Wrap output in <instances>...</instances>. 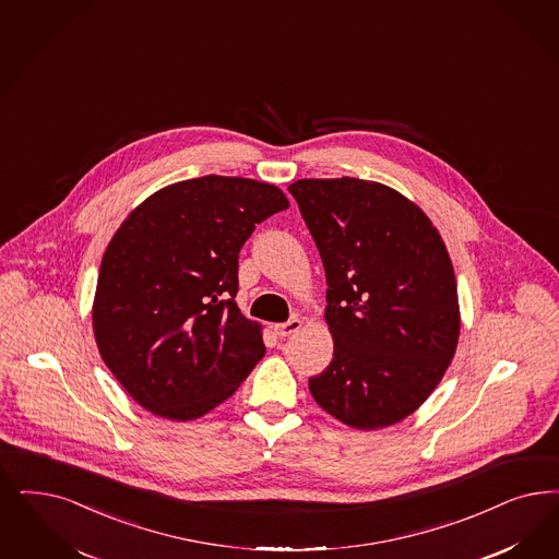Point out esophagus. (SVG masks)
<instances>
[{
  "label": "esophagus",
  "mask_w": 559,
  "mask_h": 559,
  "mask_svg": "<svg viewBox=\"0 0 559 559\" xmlns=\"http://www.w3.org/2000/svg\"><path fill=\"white\" fill-rule=\"evenodd\" d=\"M299 328H301V320L293 318V320H289V322H283V324H274L272 330H274V334H276L278 338H287V336H290V334H295Z\"/></svg>",
  "instance_id": "obj_1"
}]
</instances>
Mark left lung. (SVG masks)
I'll list each match as a JSON object with an SVG mask.
<instances>
[{"instance_id":"obj_1","label":"left lung","mask_w":559,"mask_h":559,"mask_svg":"<svg viewBox=\"0 0 559 559\" xmlns=\"http://www.w3.org/2000/svg\"><path fill=\"white\" fill-rule=\"evenodd\" d=\"M289 192L326 270L332 364L309 380L341 424H399L429 399L461 336L442 235L413 200L357 177L299 179Z\"/></svg>"}]
</instances>
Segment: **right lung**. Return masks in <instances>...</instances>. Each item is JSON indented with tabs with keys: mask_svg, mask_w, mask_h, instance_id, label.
Listing matches in <instances>:
<instances>
[{
	"mask_svg": "<svg viewBox=\"0 0 559 559\" xmlns=\"http://www.w3.org/2000/svg\"><path fill=\"white\" fill-rule=\"evenodd\" d=\"M289 209L272 183L204 175L148 195L100 260L98 353L138 405L192 421L225 403L264 357L237 304V260L258 223Z\"/></svg>",
	"mask_w": 559,
	"mask_h": 559,
	"instance_id": "add662e5",
	"label": "right lung"
}]
</instances>
